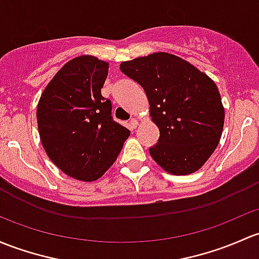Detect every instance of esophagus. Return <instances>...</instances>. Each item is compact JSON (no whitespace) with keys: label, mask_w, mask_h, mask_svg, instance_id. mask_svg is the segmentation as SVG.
I'll return each mask as SVG.
<instances>
[{"label":"esophagus","mask_w":259,"mask_h":259,"mask_svg":"<svg viewBox=\"0 0 259 259\" xmlns=\"http://www.w3.org/2000/svg\"><path fill=\"white\" fill-rule=\"evenodd\" d=\"M130 125H132L133 129H135V127H137L138 125H139V121H138L137 119H135V118H133L132 120H130Z\"/></svg>","instance_id":"esophagus-1"}]
</instances>
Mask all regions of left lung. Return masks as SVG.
Returning a JSON list of instances; mask_svg holds the SVG:
<instances>
[{"label":"left lung","mask_w":259,"mask_h":259,"mask_svg":"<svg viewBox=\"0 0 259 259\" xmlns=\"http://www.w3.org/2000/svg\"><path fill=\"white\" fill-rule=\"evenodd\" d=\"M120 70L140 84L160 130L149 149L157 165L172 175L201 168L217 148L225 108L214 81L185 59L157 52L122 62Z\"/></svg>","instance_id":"obj_1"}]
</instances>
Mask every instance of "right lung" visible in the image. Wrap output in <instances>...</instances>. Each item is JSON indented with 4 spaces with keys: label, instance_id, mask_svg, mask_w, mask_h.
<instances>
[{
    "label": "right lung",
    "instance_id": "right-lung-1",
    "mask_svg": "<svg viewBox=\"0 0 259 259\" xmlns=\"http://www.w3.org/2000/svg\"><path fill=\"white\" fill-rule=\"evenodd\" d=\"M109 63L93 56L67 62L47 84L37 107L40 143L65 175L91 182L120 154L130 132L111 118L102 95Z\"/></svg>",
    "mask_w": 259,
    "mask_h": 259
}]
</instances>
